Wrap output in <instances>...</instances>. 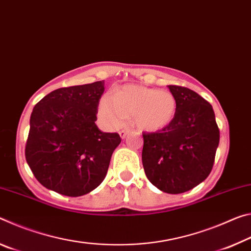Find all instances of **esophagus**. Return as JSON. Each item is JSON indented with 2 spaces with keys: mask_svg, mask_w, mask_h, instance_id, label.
Here are the masks:
<instances>
[{
  "mask_svg": "<svg viewBox=\"0 0 251 251\" xmlns=\"http://www.w3.org/2000/svg\"><path fill=\"white\" fill-rule=\"evenodd\" d=\"M129 133V130L128 129H122L121 131H120V136L122 138H125L126 136H127V134Z\"/></svg>",
  "mask_w": 251,
  "mask_h": 251,
  "instance_id": "34e87169",
  "label": "esophagus"
}]
</instances>
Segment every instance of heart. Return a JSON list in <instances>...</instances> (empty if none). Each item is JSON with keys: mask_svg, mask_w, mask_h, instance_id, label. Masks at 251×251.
<instances>
[{"mask_svg": "<svg viewBox=\"0 0 251 251\" xmlns=\"http://www.w3.org/2000/svg\"><path fill=\"white\" fill-rule=\"evenodd\" d=\"M176 100L171 92L157 91L138 85H125L104 95L100 100L99 114L106 125L120 127L134 118L139 129L157 131L167 127L176 115Z\"/></svg>", "mask_w": 251, "mask_h": 251, "instance_id": "b5f03b06", "label": "heart"}]
</instances>
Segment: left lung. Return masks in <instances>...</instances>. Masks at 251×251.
<instances>
[{"label": "left lung", "instance_id": "1", "mask_svg": "<svg viewBox=\"0 0 251 251\" xmlns=\"http://www.w3.org/2000/svg\"><path fill=\"white\" fill-rule=\"evenodd\" d=\"M176 100L173 122L156 133H143V166L161 192L181 194L209 175L219 144L212 106L189 88L168 85Z\"/></svg>", "mask_w": 251, "mask_h": 251}]
</instances>
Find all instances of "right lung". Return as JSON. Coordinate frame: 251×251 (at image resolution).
Wrapping results in <instances>:
<instances>
[{
	"label": "right lung",
	"instance_id": "obj_1",
	"mask_svg": "<svg viewBox=\"0 0 251 251\" xmlns=\"http://www.w3.org/2000/svg\"><path fill=\"white\" fill-rule=\"evenodd\" d=\"M104 90V80L57 88L34 106L25 158L46 188L78 197L104 180L122 141L95 124Z\"/></svg>",
	"mask_w": 251,
	"mask_h": 251
}]
</instances>
